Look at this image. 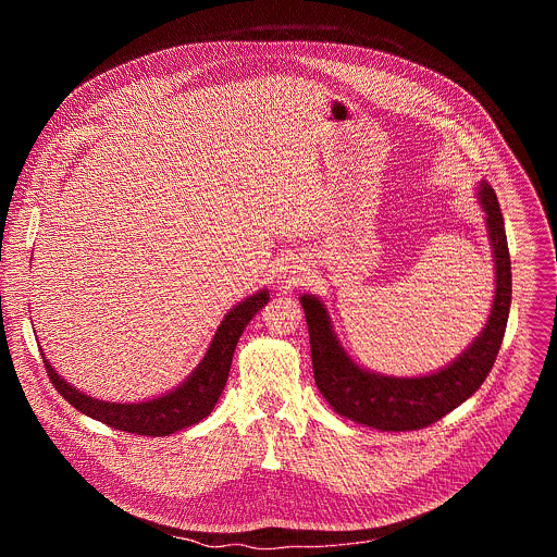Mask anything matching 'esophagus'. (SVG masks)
<instances>
[{
    "mask_svg": "<svg viewBox=\"0 0 557 557\" xmlns=\"http://www.w3.org/2000/svg\"><path fill=\"white\" fill-rule=\"evenodd\" d=\"M277 282H280L282 288H293V286H297V284L301 282V269H299V267H297V271H295V269H293V271L286 269V271L277 277Z\"/></svg>",
    "mask_w": 557,
    "mask_h": 557,
    "instance_id": "esophagus-1",
    "label": "esophagus"
}]
</instances>
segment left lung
I'll return each mask as SVG.
<instances>
[{
  "instance_id": "1",
  "label": "left lung",
  "mask_w": 557,
  "mask_h": 557,
  "mask_svg": "<svg viewBox=\"0 0 557 557\" xmlns=\"http://www.w3.org/2000/svg\"><path fill=\"white\" fill-rule=\"evenodd\" d=\"M479 202L485 211L494 251V304L481 335L445 368L423 376L370 372L342 348L324 301L314 295L299 297L310 335L314 383L337 414L381 432L421 430L465 404L483 385L498 357L509 320L511 260L505 220L492 185L481 183Z\"/></svg>"
}]
</instances>
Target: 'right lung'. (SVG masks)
<instances>
[{
  "label": "right lung",
  "mask_w": 557,
  "mask_h": 557,
  "mask_svg": "<svg viewBox=\"0 0 557 557\" xmlns=\"http://www.w3.org/2000/svg\"><path fill=\"white\" fill-rule=\"evenodd\" d=\"M269 301V290H260L237 306H233L220 322L209 350L205 352L198 368L174 389L156 399L140 404H110L78 392L74 385L63 381L44 355V366L63 399L82 414L97 419L114 430L132 432L140 436H170L178 430L191 428L215 408L220 394L226 385L231 359L243 337L247 324L258 310Z\"/></svg>",
  "instance_id": "obj_1"
}]
</instances>
